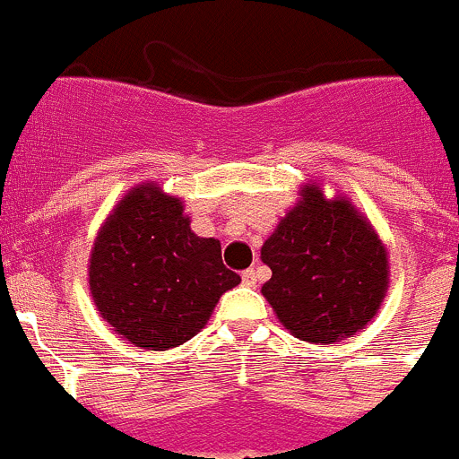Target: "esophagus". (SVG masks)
Segmentation results:
<instances>
[{"mask_svg":"<svg viewBox=\"0 0 459 459\" xmlns=\"http://www.w3.org/2000/svg\"><path fill=\"white\" fill-rule=\"evenodd\" d=\"M241 279H243V283H246V286H255V283H256V273H255V268L243 270Z\"/></svg>","mask_w":459,"mask_h":459,"instance_id":"1","label":"esophagus"}]
</instances>
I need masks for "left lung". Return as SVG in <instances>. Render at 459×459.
<instances>
[{
  "label": "left lung",
  "instance_id": "8db88e82",
  "mask_svg": "<svg viewBox=\"0 0 459 459\" xmlns=\"http://www.w3.org/2000/svg\"><path fill=\"white\" fill-rule=\"evenodd\" d=\"M273 270L261 292L295 338L335 344L374 320L390 286L387 247L347 195L326 198L322 182L299 200L261 246Z\"/></svg>",
  "mask_w": 459,
  "mask_h": 459
}]
</instances>
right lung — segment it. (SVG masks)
Returning a JSON list of instances; mask_svg holds the SVG:
<instances>
[{
    "mask_svg": "<svg viewBox=\"0 0 459 459\" xmlns=\"http://www.w3.org/2000/svg\"><path fill=\"white\" fill-rule=\"evenodd\" d=\"M91 299L130 344L151 351L194 338L218 299L241 283L218 238L191 230L185 200L157 182L133 186L96 232L87 265Z\"/></svg>",
    "mask_w": 459,
    "mask_h": 459,
    "instance_id": "1",
    "label": "right lung"
}]
</instances>
